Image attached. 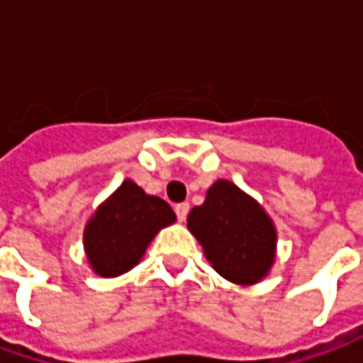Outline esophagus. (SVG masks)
<instances>
[{
    "label": "esophagus",
    "mask_w": 363,
    "mask_h": 363,
    "mask_svg": "<svg viewBox=\"0 0 363 363\" xmlns=\"http://www.w3.org/2000/svg\"><path fill=\"white\" fill-rule=\"evenodd\" d=\"M188 212H189V203L188 202H182L175 206V216L179 222H184L186 218H188Z\"/></svg>",
    "instance_id": "1"
}]
</instances>
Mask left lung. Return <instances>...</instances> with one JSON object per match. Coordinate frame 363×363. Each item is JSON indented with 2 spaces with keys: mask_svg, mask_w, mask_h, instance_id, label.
I'll list each match as a JSON object with an SVG mask.
<instances>
[{
  "mask_svg": "<svg viewBox=\"0 0 363 363\" xmlns=\"http://www.w3.org/2000/svg\"><path fill=\"white\" fill-rule=\"evenodd\" d=\"M189 232L202 244L218 274L236 285L262 281L274 262L277 230L264 208L228 179L208 189L188 216Z\"/></svg>",
  "mask_w": 363,
  "mask_h": 363,
  "instance_id": "1",
  "label": "left lung"
}]
</instances>
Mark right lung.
Listing matches in <instances>:
<instances>
[{
	"mask_svg": "<svg viewBox=\"0 0 363 363\" xmlns=\"http://www.w3.org/2000/svg\"><path fill=\"white\" fill-rule=\"evenodd\" d=\"M172 206L131 179L96 208L84 228L89 264L101 277H119L143 258L155 234L174 224Z\"/></svg>",
	"mask_w": 363,
	"mask_h": 363,
	"instance_id": "obj_1",
	"label": "right lung"
}]
</instances>
